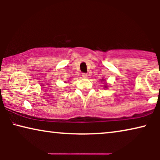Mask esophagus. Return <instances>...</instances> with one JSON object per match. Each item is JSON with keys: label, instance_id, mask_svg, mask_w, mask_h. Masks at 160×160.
<instances>
[{"label": "esophagus", "instance_id": "esophagus-1", "mask_svg": "<svg viewBox=\"0 0 160 160\" xmlns=\"http://www.w3.org/2000/svg\"><path fill=\"white\" fill-rule=\"evenodd\" d=\"M82 77L84 78H87V73H82Z\"/></svg>", "mask_w": 160, "mask_h": 160}]
</instances>
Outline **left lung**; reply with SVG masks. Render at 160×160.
<instances>
[{
  "label": "left lung",
  "mask_w": 160,
  "mask_h": 160,
  "mask_svg": "<svg viewBox=\"0 0 160 160\" xmlns=\"http://www.w3.org/2000/svg\"><path fill=\"white\" fill-rule=\"evenodd\" d=\"M105 87H106V88H107V86L106 85V86H105Z\"/></svg>",
  "instance_id": "8db88e82"
}]
</instances>
